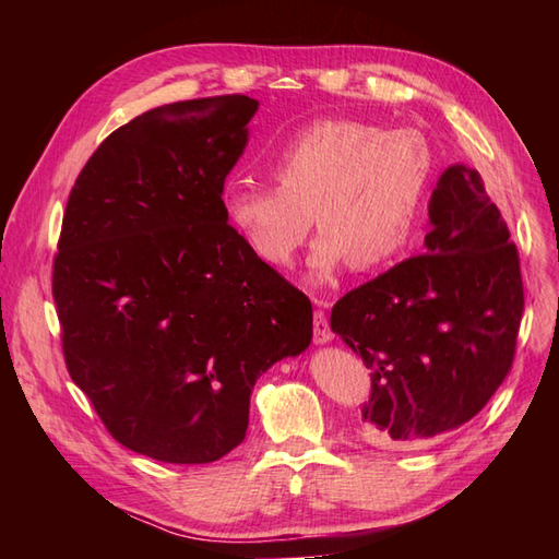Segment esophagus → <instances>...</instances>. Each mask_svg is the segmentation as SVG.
I'll return each instance as SVG.
<instances>
[{
	"label": "esophagus",
	"instance_id": "obj_1",
	"mask_svg": "<svg viewBox=\"0 0 559 559\" xmlns=\"http://www.w3.org/2000/svg\"><path fill=\"white\" fill-rule=\"evenodd\" d=\"M317 306H321V300H317ZM314 343L317 345H324V343H329L331 337H333V331H331V326H329V319H326V312L321 310V308H317L314 310Z\"/></svg>",
	"mask_w": 559,
	"mask_h": 559
}]
</instances>
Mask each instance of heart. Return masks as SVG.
Wrapping results in <instances>:
<instances>
[{
	"label": "heart",
	"mask_w": 559,
	"mask_h": 559,
	"mask_svg": "<svg viewBox=\"0 0 559 559\" xmlns=\"http://www.w3.org/2000/svg\"><path fill=\"white\" fill-rule=\"evenodd\" d=\"M277 189L230 183L224 212L249 249L292 267L314 224L310 273L331 280L345 263L378 267L411 245L431 186V148L413 128L380 130L359 118H317L270 151Z\"/></svg>",
	"instance_id": "b5f03b06"
}]
</instances>
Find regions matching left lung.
Here are the masks:
<instances>
[{
  "instance_id": "8db88e82",
  "label": "left lung",
  "mask_w": 559,
  "mask_h": 559,
  "mask_svg": "<svg viewBox=\"0 0 559 559\" xmlns=\"http://www.w3.org/2000/svg\"><path fill=\"white\" fill-rule=\"evenodd\" d=\"M425 253L331 310V329L370 368L364 433L419 448L478 415L509 376L524 310L518 247L478 170L452 165L429 200Z\"/></svg>"
}]
</instances>
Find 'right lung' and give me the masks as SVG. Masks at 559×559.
Segmentation results:
<instances>
[{
	"instance_id": "add662e5",
	"label": "right lung",
	"mask_w": 559,
	"mask_h": 559,
	"mask_svg": "<svg viewBox=\"0 0 559 559\" xmlns=\"http://www.w3.org/2000/svg\"><path fill=\"white\" fill-rule=\"evenodd\" d=\"M259 103L216 95L114 130L67 200L53 300L72 380L107 431L167 464L245 441L261 373L312 341V302L249 249L224 181Z\"/></svg>"
}]
</instances>
